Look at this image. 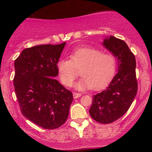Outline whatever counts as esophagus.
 <instances>
[{
    "instance_id": "obj_1",
    "label": "esophagus",
    "mask_w": 152,
    "mask_h": 152,
    "mask_svg": "<svg viewBox=\"0 0 152 152\" xmlns=\"http://www.w3.org/2000/svg\"><path fill=\"white\" fill-rule=\"evenodd\" d=\"M73 96H74V99H77V98H78V97L81 96V94L76 93V92H74V93L73 94Z\"/></svg>"
}]
</instances>
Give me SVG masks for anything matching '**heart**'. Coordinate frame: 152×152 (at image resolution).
Instances as JSON below:
<instances>
[{
    "instance_id": "1",
    "label": "heart",
    "mask_w": 152,
    "mask_h": 152,
    "mask_svg": "<svg viewBox=\"0 0 152 152\" xmlns=\"http://www.w3.org/2000/svg\"><path fill=\"white\" fill-rule=\"evenodd\" d=\"M69 57L70 60L61 58L56 64L58 77L66 86L71 87L74 84L78 76L76 69H80L82 76L75 85L76 89L80 91L91 87L99 89L106 85L114 74L116 59L111 53L85 47L73 50Z\"/></svg>"
}]
</instances>
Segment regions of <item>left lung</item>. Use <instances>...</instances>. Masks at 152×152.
Here are the masks:
<instances>
[{
  "label": "left lung",
  "mask_w": 152,
  "mask_h": 152,
  "mask_svg": "<svg viewBox=\"0 0 152 152\" xmlns=\"http://www.w3.org/2000/svg\"><path fill=\"white\" fill-rule=\"evenodd\" d=\"M102 45L117 58V74L106 89L93 96L89 114L102 124L112 123L129 109L137 93L136 59L124 41L110 36Z\"/></svg>",
  "instance_id": "left-lung-1"
}]
</instances>
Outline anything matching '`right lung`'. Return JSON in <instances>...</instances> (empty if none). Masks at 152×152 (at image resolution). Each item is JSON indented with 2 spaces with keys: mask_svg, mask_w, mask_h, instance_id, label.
<instances>
[{
  "mask_svg": "<svg viewBox=\"0 0 152 152\" xmlns=\"http://www.w3.org/2000/svg\"><path fill=\"white\" fill-rule=\"evenodd\" d=\"M66 43L24 49L15 60V92L22 114L45 129L65 123L73 94L57 81L56 64Z\"/></svg>",
  "mask_w": 152,
  "mask_h": 152,
  "instance_id": "right-lung-1",
  "label": "right lung"
}]
</instances>
